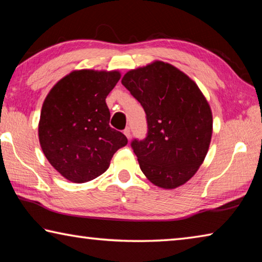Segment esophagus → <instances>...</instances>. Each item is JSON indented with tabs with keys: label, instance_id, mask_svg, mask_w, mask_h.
Returning a JSON list of instances; mask_svg holds the SVG:
<instances>
[{
	"label": "esophagus",
	"instance_id": "1",
	"mask_svg": "<svg viewBox=\"0 0 262 262\" xmlns=\"http://www.w3.org/2000/svg\"><path fill=\"white\" fill-rule=\"evenodd\" d=\"M123 134L127 136V139H130V128L126 127L125 130H123Z\"/></svg>",
	"mask_w": 262,
	"mask_h": 262
}]
</instances>
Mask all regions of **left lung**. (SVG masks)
Instances as JSON below:
<instances>
[{
	"label": "left lung",
	"mask_w": 262,
	"mask_h": 262,
	"mask_svg": "<svg viewBox=\"0 0 262 262\" xmlns=\"http://www.w3.org/2000/svg\"><path fill=\"white\" fill-rule=\"evenodd\" d=\"M121 83L147 118V136L130 142L142 172L158 187L184 185L209 149L212 115L205 96L187 75L162 61L130 70Z\"/></svg>",
	"instance_id": "left-lung-1"
}]
</instances>
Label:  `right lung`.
<instances>
[{
  "instance_id": "obj_1",
  "label": "right lung",
  "mask_w": 262,
  "mask_h": 262,
  "mask_svg": "<svg viewBox=\"0 0 262 262\" xmlns=\"http://www.w3.org/2000/svg\"><path fill=\"white\" fill-rule=\"evenodd\" d=\"M119 79L118 72L77 70L57 82L43 101L41 149L51 165L73 183L103 174L114 152L127 144V137L110 127L105 101Z\"/></svg>"
}]
</instances>
